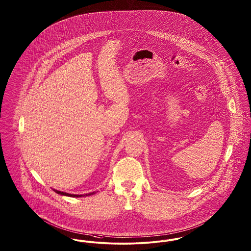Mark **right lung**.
<instances>
[{
    "instance_id": "add662e5",
    "label": "right lung",
    "mask_w": 251,
    "mask_h": 251,
    "mask_svg": "<svg viewBox=\"0 0 251 251\" xmlns=\"http://www.w3.org/2000/svg\"><path fill=\"white\" fill-rule=\"evenodd\" d=\"M53 191H55L56 193L60 194V195H63V196H68V197H86V196H89V195H92V194H95L96 191H93V192H90V193H87V194H71V193H67V192H63V191H57L55 189H53Z\"/></svg>"
}]
</instances>
